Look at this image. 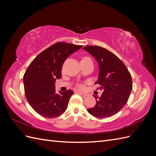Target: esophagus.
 Masks as SVG:
<instances>
[{"instance_id":"obj_1","label":"esophagus","mask_w":156,"mask_h":156,"mask_svg":"<svg viewBox=\"0 0 156 156\" xmlns=\"http://www.w3.org/2000/svg\"><path fill=\"white\" fill-rule=\"evenodd\" d=\"M79 94H81L82 96H87L88 94H87V93H84V92H79V91H78L77 92Z\"/></svg>"}]
</instances>
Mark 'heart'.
<instances>
[{"label": "heart", "instance_id": "1", "mask_svg": "<svg viewBox=\"0 0 156 156\" xmlns=\"http://www.w3.org/2000/svg\"><path fill=\"white\" fill-rule=\"evenodd\" d=\"M85 59H90V58H88V57H84V58H83V60H85ZM79 87L80 88H83V87L81 85V84H80V85H79Z\"/></svg>", "mask_w": 156, "mask_h": 156}]
</instances>
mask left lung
<instances>
[{
  "instance_id": "1",
  "label": "left lung",
  "mask_w": 156,
  "mask_h": 156,
  "mask_svg": "<svg viewBox=\"0 0 156 156\" xmlns=\"http://www.w3.org/2000/svg\"><path fill=\"white\" fill-rule=\"evenodd\" d=\"M98 63V79L103 93L100 98L94 96L96 104L87 111L98 119L115 115L126 104L133 87L131 74L125 64L108 50L100 46L84 47Z\"/></svg>"
}]
</instances>
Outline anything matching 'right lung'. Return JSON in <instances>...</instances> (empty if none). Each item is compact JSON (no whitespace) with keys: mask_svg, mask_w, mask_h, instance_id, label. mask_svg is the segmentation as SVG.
I'll return each instance as SVG.
<instances>
[{"mask_svg":"<svg viewBox=\"0 0 156 156\" xmlns=\"http://www.w3.org/2000/svg\"><path fill=\"white\" fill-rule=\"evenodd\" d=\"M82 45L58 42L33 60L23 76L25 93L30 105L42 116L53 119L66 110L73 94L71 90L56 94L55 81L62 77V67L69 55Z\"/></svg>","mask_w":156,"mask_h":156,"instance_id":"right-lung-1","label":"right lung"}]
</instances>
